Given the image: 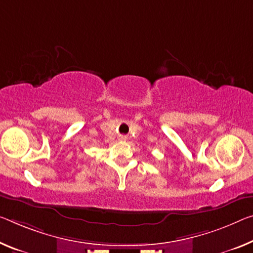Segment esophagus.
Masks as SVG:
<instances>
[{"mask_svg": "<svg viewBox=\"0 0 253 253\" xmlns=\"http://www.w3.org/2000/svg\"><path fill=\"white\" fill-rule=\"evenodd\" d=\"M122 139H126V137H122Z\"/></svg>", "mask_w": 253, "mask_h": 253, "instance_id": "34e87169", "label": "esophagus"}]
</instances>
